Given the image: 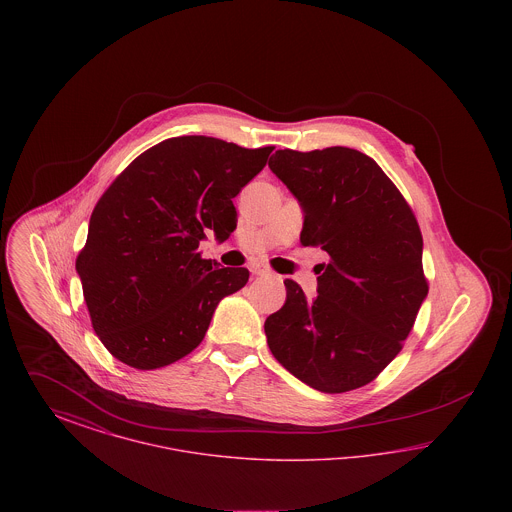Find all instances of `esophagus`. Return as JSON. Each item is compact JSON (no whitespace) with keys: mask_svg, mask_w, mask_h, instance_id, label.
<instances>
[{"mask_svg":"<svg viewBox=\"0 0 512 512\" xmlns=\"http://www.w3.org/2000/svg\"><path fill=\"white\" fill-rule=\"evenodd\" d=\"M249 270H251L253 276H267V274H270V268L265 267V265H253Z\"/></svg>","mask_w":512,"mask_h":512,"instance_id":"34e87169","label":"esophagus"}]
</instances>
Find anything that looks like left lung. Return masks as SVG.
<instances>
[{
    "mask_svg": "<svg viewBox=\"0 0 512 512\" xmlns=\"http://www.w3.org/2000/svg\"><path fill=\"white\" fill-rule=\"evenodd\" d=\"M274 172L303 209L301 244L328 253L311 301L286 280V303L265 320L274 359L324 393L372 382L401 351L428 295L413 211L365 153L278 149Z\"/></svg>",
    "mask_w": 512,
    "mask_h": 512,
    "instance_id": "obj_1",
    "label": "left lung"
}]
</instances>
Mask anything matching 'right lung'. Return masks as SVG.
<instances>
[{"label": "right lung", "mask_w": 512, "mask_h": 512, "mask_svg": "<svg viewBox=\"0 0 512 512\" xmlns=\"http://www.w3.org/2000/svg\"><path fill=\"white\" fill-rule=\"evenodd\" d=\"M274 147L209 136L169 138L136 157L101 195L76 259L92 326L124 365L153 370L192 353L220 301L247 284L244 267L201 259L207 232L236 230L232 199Z\"/></svg>", "instance_id": "add662e5"}]
</instances>
